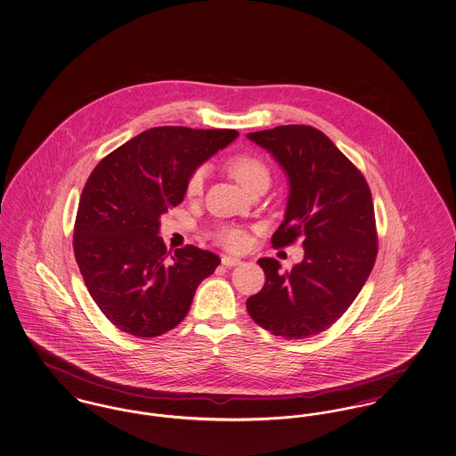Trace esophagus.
I'll use <instances>...</instances> for the list:
<instances>
[{
    "mask_svg": "<svg viewBox=\"0 0 456 456\" xmlns=\"http://www.w3.org/2000/svg\"><path fill=\"white\" fill-rule=\"evenodd\" d=\"M222 265L227 266V268H232V266L240 265V259L234 257V256H222Z\"/></svg>",
    "mask_w": 456,
    "mask_h": 456,
    "instance_id": "obj_1",
    "label": "esophagus"
}]
</instances>
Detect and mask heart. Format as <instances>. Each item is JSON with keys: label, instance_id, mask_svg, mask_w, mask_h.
Returning <instances> with one entry per match:
<instances>
[{"label": "heart", "instance_id": "obj_1", "mask_svg": "<svg viewBox=\"0 0 456 456\" xmlns=\"http://www.w3.org/2000/svg\"><path fill=\"white\" fill-rule=\"evenodd\" d=\"M227 167L237 182L248 190L255 188L256 184H259V183L270 182L268 166L259 156L251 154V152L236 154L234 158L229 159ZM205 176H207L205 166H199L190 173L186 184H184V193L188 199L200 197L203 193V186H205ZM212 237L217 244L224 246L225 249H231V251H242L249 242L248 234L240 227L232 225V224H220L212 232Z\"/></svg>", "mask_w": 456, "mask_h": 456}]
</instances>
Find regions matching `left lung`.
<instances>
[{"instance_id":"obj_1","label":"left lung","mask_w":456,"mask_h":456,"mask_svg":"<svg viewBox=\"0 0 456 456\" xmlns=\"http://www.w3.org/2000/svg\"><path fill=\"white\" fill-rule=\"evenodd\" d=\"M268 149L290 180L283 224L273 248L304 239V259L280 272L261 257L265 287L246 307L257 326L274 336L304 339L330 328L363 289L379 253L370 186L362 171L310 126H278L248 134Z\"/></svg>"}]
</instances>
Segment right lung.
Here are the masks:
<instances>
[{"label": "right lung", "instance_id": "obj_1", "mask_svg": "<svg viewBox=\"0 0 456 456\" xmlns=\"http://www.w3.org/2000/svg\"><path fill=\"white\" fill-rule=\"evenodd\" d=\"M237 135L232 128H149L93 169L73 249L88 292L115 328L137 338L176 328L219 266V256L191 244L170 256L159 217L182 203L190 173Z\"/></svg>", "mask_w": 456, "mask_h": 456}]
</instances>
